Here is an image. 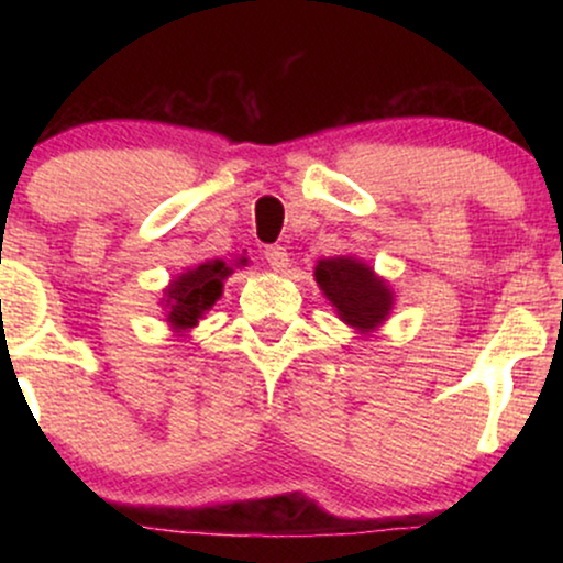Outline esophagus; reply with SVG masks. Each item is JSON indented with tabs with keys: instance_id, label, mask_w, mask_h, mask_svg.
<instances>
[{
	"instance_id": "obj_1",
	"label": "esophagus",
	"mask_w": 563,
	"mask_h": 563,
	"mask_svg": "<svg viewBox=\"0 0 563 563\" xmlns=\"http://www.w3.org/2000/svg\"><path fill=\"white\" fill-rule=\"evenodd\" d=\"M266 256V264L274 268V272H284V268L289 266V253L284 245H268V249L264 251Z\"/></svg>"
}]
</instances>
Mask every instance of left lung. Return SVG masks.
<instances>
[{
    "label": "left lung",
    "mask_w": 563,
    "mask_h": 563,
    "mask_svg": "<svg viewBox=\"0 0 563 563\" xmlns=\"http://www.w3.org/2000/svg\"><path fill=\"white\" fill-rule=\"evenodd\" d=\"M314 282L341 322L358 335H372L395 310V289L356 256L320 258L314 264Z\"/></svg>",
    "instance_id": "8db88e82"
}]
</instances>
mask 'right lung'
<instances>
[{"label":"right lung","instance_id":"1","mask_svg":"<svg viewBox=\"0 0 563 563\" xmlns=\"http://www.w3.org/2000/svg\"><path fill=\"white\" fill-rule=\"evenodd\" d=\"M245 266V258H238L235 264H225L222 258H210L202 264L184 268L176 274L168 287L161 295L158 305L164 310V320L168 322L176 341L187 338L199 325L207 310L222 297L225 279L233 274V268Z\"/></svg>","mask_w":563,"mask_h":563}]
</instances>
